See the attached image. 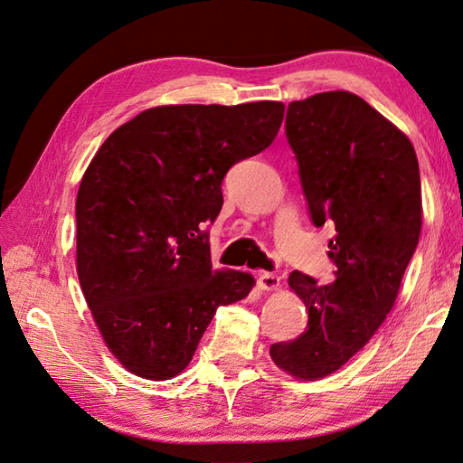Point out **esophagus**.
<instances>
[{"instance_id": "34e87169", "label": "esophagus", "mask_w": 463, "mask_h": 463, "mask_svg": "<svg viewBox=\"0 0 463 463\" xmlns=\"http://www.w3.org/2000/svg\"><path fill=\"white\" fill-rule=\"evenodd\" d=\"M279 281L281 278L278 276V273H269V271H263L258 276V284L261 289H278L279 288Z\"/></svg>"}]
</instances>
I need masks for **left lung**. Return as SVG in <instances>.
<instances>
[{"instance_id": "left-lung-1", "label": "left lung", "mask_w": 463, "mask_h": 463, "mask_svg": "<svg viewBox=\"0 0 463 463\" xmlns=\"http://www.w3.org/2000/svg\"><path fill=\"white\" fill-rule=\"evenodd\" d=\"M286 137L311 222L335 225V281L291 271L307 327L269 355L298 380H319L360 352L393 307L421 232L420 165L408 136L350 91L291 101Z\"/></svg>"}]
</instances>
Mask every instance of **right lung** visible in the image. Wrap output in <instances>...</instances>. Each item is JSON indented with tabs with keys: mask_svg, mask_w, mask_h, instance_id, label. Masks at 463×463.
<instances>
[{
	"mask_svg": "<svg viewBox=\"0 0 463 463\" xmlns=\"http://www.w3.org/2000/svg\"><path fill=\"white\" fill-rule=\"evenodd\" d=\"M286 106H162L103 141L75 200L78 278L103 342L146 380H172L215 309L253 278L213 269L205 222L223 205L228 169L276 139Z\"/></svg>",
	"mask_w": 463,
	"mask_h": 463,
	"instance_id": "1",
	"label": "right lung"
}]
</instances>
